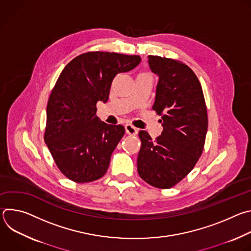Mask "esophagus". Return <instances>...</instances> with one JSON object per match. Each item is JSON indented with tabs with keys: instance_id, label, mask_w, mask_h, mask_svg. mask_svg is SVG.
Instances as JSON below:
<instances>
[{
	"instance_id": "1",
	"label": "esophagus",
	"mask_w": 251,
	"mask_h": 251,
	"mask_svg": "<svg viewBox=\"0 0 251 251\" xmlns=\"http://www.w3.org/2000/svg\"><path fill=\"white\" fill-rule=\"evenodd\" d=\"M125 130H126V133L128 134V135H137V133H138V130H137V128H135L133 125H131V124H127L126 126H125Z\"/></svg>"
}]
</instances>
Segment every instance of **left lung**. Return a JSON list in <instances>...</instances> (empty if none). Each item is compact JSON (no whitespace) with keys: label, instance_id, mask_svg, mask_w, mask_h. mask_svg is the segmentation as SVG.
Wrapping results in <instances>:
<instances>
[{"label":"left lung","instance_id":"1","mask_svg":"<svg viewBox=\"0 0 251 251\" xmlns=\"http://www.w3.org/2000/svg\"><path fill=\"white\" fill-rule=\"evenodd\" d=\"M149 65L159 76L153 110L160 116L162 134L155 140L140 131L138 174L158 189H170L194 169L202 154L207 112L202 88L184 62L149 55Z\"/></svg>","mask_w":251,"mask_h":251}]
</instances>
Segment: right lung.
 I'll use <instances>...</instances> for the list:
<instances>
[{
  "instance_id": "1",
  "label": "right lung",
  "mask_w": 251,
  "mask_h": 251,
  "mask_svg": "<svg viewBox=\"0 0 251 251\" xmlns=\"http://www.w3.org/2000/svg\"><path fill=\"white\" fill-rule=\"evenodd\" d=\"M139 55L89 51L61 71L47 106L45 142L59 171L75 183L102 177L125 134L96 116L98 101L108 100L114 77L135 68Z\"/></svg>"
}]
</instances>
